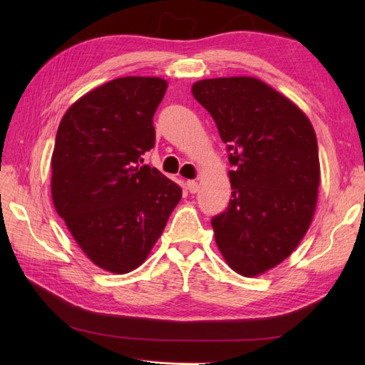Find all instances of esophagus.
Segmentation results:
<instances>
[{"label":"esophagus","instance_id":"1","mask_svg":"<svg viewBox=\"0 0 365 365\" xmlns=\"http://www.w3.org/2000/svg\"><path fill=\"white\" fill-rule=\"evenodd\" d=\"M197 189H200V185H197V182L195 180L187 181V190H189L190 193H196Z\"/></svg>","mask_w":365,"mask_h":365}]
</instances>
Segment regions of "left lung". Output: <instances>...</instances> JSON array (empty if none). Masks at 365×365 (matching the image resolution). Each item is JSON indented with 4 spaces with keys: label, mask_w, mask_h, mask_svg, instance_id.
I'll return each instance as SVG.
<instances>
[{
    "label": "left lung",
    "mask_w": 365,
    "mask_h": 365,
    "mask_svg": "<svg viewBox=\"0 0 365 365\" xmlns=\"http://www.w3.org/2000/svg\"><path fill=\"white\" fill-rule=\"evenodd\" d=\"M193 97L227 143L231 200L212 219L219 251L245 277L283 262L312 222L319 185L315 130L300 108L254 77L205 79Z\"/></svg>",
    "instance_id": "left-lung-1"
}]
</instances>
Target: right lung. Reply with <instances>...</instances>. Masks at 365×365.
Masks as SVG:
<instances>
[{
	"label": "right lung",
	"instance_id": "right-lung-1",
	"mask_svg": "<svg viewBox=\"0 0 365 365\" xmlns=\"http://www.w3.org/2000/svg\"><path fill=\"white\" fill-rule=\"evenodd\" d=\"M160 77L128 76L81 97L61 120L51 197L71 236L98 268L126 274L146 260L182 190L141 165L155 146Z\"/></svg>",
	"mask_w": 365,
	"mask_h": 365
}]
</instances>
